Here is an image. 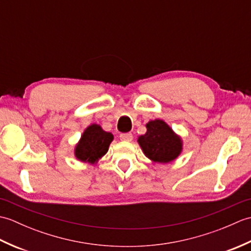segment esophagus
<instances>
[{
  "mask_svg": "<svg viewBox=\"0 0 251 251\" xmlns=\"http://www.w3.org/2000/svg\"><path fill=\"white\" fill-rule=\"evenodd\" d=\"M120 139L122 141H131L132 140V135L130 132H126V134H122L120 136Z\"/></svg>",
  "mask_w": 251,
  "mask_h": 251,
  "instance_id": "esophagus-1",
  "label": "esophagus"
}]
</instances>
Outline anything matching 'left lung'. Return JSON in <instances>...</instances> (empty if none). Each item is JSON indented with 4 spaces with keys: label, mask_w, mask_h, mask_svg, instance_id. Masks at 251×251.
I'll return each mask as SVG.
<instances>
[{
    "label": "left lung",
    "mask_w": 251,
    "mask_h": 251,
    "mask_svg": "<svg viewBox=\"0 0 251 251\" xmlns=\"http://www.w3.org/2000/svg\"><path fill=\"white\" fill-rule=\"evenodd\" d=\"M138 142L146 156L157 163L174 161L182 150L180 137L162 120L149 122L147 132L138 138Z\"/></svg>",
    "instance_id": "8db88e82"
}]
</instances>
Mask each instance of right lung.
<instances>
[{
  "mask_svg": "<svg viewBox=\"0 0 251 251\" xmlns=\"http://www.w3.org/2000/svg\"><path fill=\"white\" fill-rule=\"evenodd\" d=\"M113 140L111 132L104 131L97 124L88 126L75 147V156L81 162L94 164L108 152Z\"/></svg>",
  "mask_w": 251,
  "mask_h": 251,
  "instance_id": "right-lung-1",
  "label": "right lung"
}]
</instances>
